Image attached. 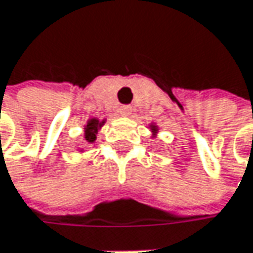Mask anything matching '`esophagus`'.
<instances>
[{
	"instance_id": "obj_1",
	"label": "esophagus",
	"mask_w": 253,
	"mask_h": 253,
	"mask_svg": "<svg viewBox=\"0 0 253 253\" xmlns=\"http://www.w3.org/2000/svg\"><path fill=\"white\" fill-rule=\"evenodd\" d=\"M121 115H124V116H129L131 115V112H132V108L131 106H121Z\"/></svg>"
}]
</instances>
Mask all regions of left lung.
Wrapping results in <instances>:
<instances>
[{
	"mask_svg": "<svg viewBox=\"0 0 253 253\" xmlns=\"http://www.w3.org/2000/svg\"><path fill=\"white\" fill-rule=\"evenodd\" d=\"M150 131H151V134H153V138L157 135V132H159V126L156 125V124H151L150 125Z\"/></svg>",
	"mask_w": 253,
	"mask_h": 253,
	"instance_id": "obj_1",
	"label": "left lung"
}]
</instances>
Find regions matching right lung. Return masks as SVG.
Masks as SVG:
<instances>
[{
  "label": "right lung",
  "instance_id": "add662e5",
  "mask_svg": "<svg viewBox=\"0 0 253 253\" xmlns=\"http://www.w3.org/2000/svg\"><path fill=\"white\" fill-rule=\"evenodd\" d=\"M106 119H97V118H91L87 121V124L84 125V140L88 144H93L97 138V132L100 131V128L105 125Z\"/></svg>",
  "mask_w": 253,
  "mask_h": 253
}]
</instances>
